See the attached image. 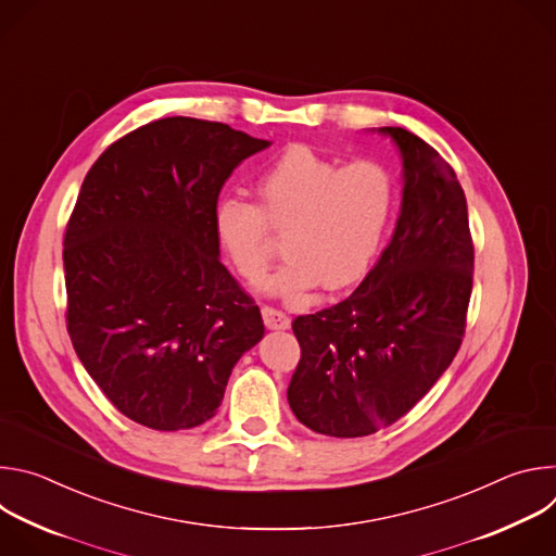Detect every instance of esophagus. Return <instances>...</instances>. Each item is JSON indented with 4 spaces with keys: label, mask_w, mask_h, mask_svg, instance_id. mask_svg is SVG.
<instances>
[{
    "label": "esophagus",
    "mask_w": 556,
    "mask_h": 556,
    "mask_svg": "<svg viewBox=\"0 0 556 556\" xmlns=\"http://www.w3.org/2000/svg\"><path fill=\"white\" fill-rule=\"evenodd\" d=\"M262 316H264V324L268 330H288L290 328V316L273 305H264Z\"/></svg>",
    "instance_id": "esophagus-1"
}]
</instances>
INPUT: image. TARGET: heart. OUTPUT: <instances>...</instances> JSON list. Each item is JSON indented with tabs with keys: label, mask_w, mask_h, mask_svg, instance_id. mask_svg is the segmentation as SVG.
Returning a JSON list of instances; mask_svg holds the SVG:
<instances>
[{
	"label": "heart",
	"mask_w": 556,
	"mask_h": 556,
	"mask_svg": "<svg viewBox=\"0 0 556 556\" xmlns=\"http://www.w3.org/2000/svg\"><path fill=\"white\" fill-rule=\"evenodd\" d=\"M260 204L224 198L213 213L215 237L247 281L257 283L277 255L283 232L288 260L266 288L296 296L321 281L326 290L358 283L387 237L395 189L371 161L343 165L305 144L286 149L257 182Z\"/></svg>",
	"instance_id": "1"
}]
</instances>
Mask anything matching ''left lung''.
Here are the masks:
<instances>
[{
    "label": "left lung",
    "mask_w": 556,
    "mask_h": 556,
    "mask_svg": "<svg viewBox=\"0 0 556 556\" xmlns=\"http://www.w3.org/2000/svg\"><path fill=\"white\" fill-rule=\"evenodd\" d=\"M403 157V204L389 247L341 303L296 316L292 414L332 438L401 420L455 358L472 290V240L455 172L422 138L378 127Z\"/></svg>",
    "instance_id": "8db88e82"
}]
</instances>
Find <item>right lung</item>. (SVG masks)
Returning a JSON list of instances; mask_svg holds the SVG:
<instances>
[{"label": "right lung", "instance_id": "1", "mask_svg": "<svg viewBox=\"0 0 556 556\" xmlns=\"http://www.w3.org/2000/svg\"><path fill=\"white\" fill-rule=\"evenodd\" d=\"M270 142L172 116L112 142L78 191L63 240L67 334L129 420H211L262 312L219 262L213 213L232 169Z\"/></svg>", "mask_w": 556, "mask_h": 556}]
</instances>
